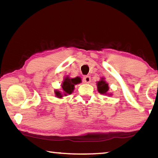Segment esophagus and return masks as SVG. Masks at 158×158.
<instances>
[{"label":"esophagus","instance_id":"34e87169","mask_svg":"<svg viewBox=\"0 0 158 158\" xmlns=\"http://www.w3.org/2000/svg\"><path fill=\"white\" fill-rule=\"evenodd\" d=\"M83 81L85 84H89L90 82V77L89 76H84L83 77Z\"/></svg>","mask_w":158,"mask_h":158}]
</instances>
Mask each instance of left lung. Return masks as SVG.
<instances>
[{
  "label": "left lung",
  "instance_id": "8db88e82",
  "mask_svg": "<svg viewBox=\"0 0 158 158\" xmlns=\"http://www.w3.org/2000/svg\"><path fill=\"white\" fill-rule=\"evenodd\" d=\"M98 90L101 94H106L109 90L108 84H106V81H104V79H102L100 81L98 82L97 84Z\"/></svg>",
  "mask_w": 158,
  "mask_h": 158
}]
</instances>
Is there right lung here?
I'll return each mask as SVG.
<instances>
[{"instance_id":"1","label":"right lung","mask_w":158,"mask_h":158,"mask_svg":"<svg viewBox=\"0 0 158 158\" xmlns=\"http://www.w3.org/2000/svg\"><path fill=\"white\" fill-rule=\"evenodd\" d=\"M80 82H81V79L79 77H75L74 79H69L68 77H66L62 84L64 95H66L68 94H71L74 90V85L79 84ZM55 93L58 98H62L63 95L61 94L60 92L56 90V91H55Z\"/></svg>"}]
</instances>
